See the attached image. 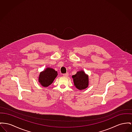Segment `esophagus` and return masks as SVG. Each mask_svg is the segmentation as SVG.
<instances>
[{
  "label": "esophagus",
  "mask_w": 132,
  "mask_h": 132,
  "mask_svg": "<svg viewBox=\"0 0 132 132\" xmlns=\"http://www.w3.org/2000/svg\"><path fill=\"white\" fill-rule=\"evenodd\" d=\"M63 76L65 77H68V76H69V73H68V72H67L66 73H64V74H63Z\"/></svg>",
  "instance_id": "esophagus-1"
}]
</instances>
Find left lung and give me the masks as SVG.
Segmentation results:
<instances>
[{"label": "left lung", "instance_id": "left-lung-1", "mask_svg": "<svg viewBox=\"0 0 132 132\" xmlns=\"http://www.w3.org/2000/svg\"><path fill=\"white\" fill-rule=\"evenodd\" d=\"M72 78L75 86L78 89L83 90L88 88L89 85L88 76L84 70L78 71L76 75L72 76Z\"/></svg>", "mask_w": 132, "mask_h": 132}]
</instances>
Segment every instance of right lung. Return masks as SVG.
<instances>
[{
    "label": "right lung",
    "instance_id": "obj_1",
    "mask_svg": "<svg viewBox=\"0 0 132 132\" xmlns=\"http://www.w3.org/2000/svg\"><path fill=\"white\" fill-rule=\"evenodd\" d=\"M57 76V72L51 68H46L41 71L38 77V82L44 87L50 86Z\"/></svg>",
    "mask_w": 132,
    "mask_h": 132
}]
</instances>
